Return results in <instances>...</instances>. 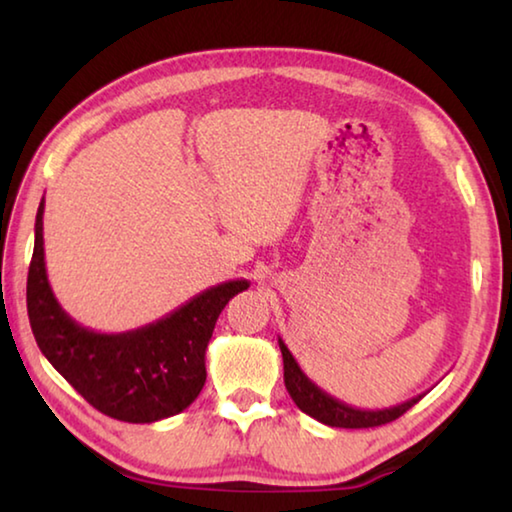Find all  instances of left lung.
Returning <instances> with one entry per match:
<instances>
[{
  "instance_id": "8db88e82",
  "label": "left lung",
  "mask_w": 512,
  "mask_h": 512,
  "mask_svg": "<svg viewBox=\"0 0 512 512\" xmlns=\"http://www.w3.org/2000/svg\"><path fill=\"white\" fill-rule=\"evenodd\" d=\"M277 343H280L282 361H284V386H287L291 400L296 402V406L302 413L311 415V418L327 424V427H341V429L379 427V424L397 420L424 397V393L415 395L411 400L391 406V409H377V411L354 409V406L339 402L336 397L320 391L314 381L300 370L298 361L293 359V354L289 352L287 345H284V341L277 339Z\"/></svg>"
}]
</instances>
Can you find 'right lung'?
<instances>
[{
  "instance_id": "1",
  "label": "right lung",
  "mask_w": 512,
  "mask_h": 512,
  "mask_svg": "<svg viewBox=\"0 0 512 512\" xmlns=\"http://www.w3.org/2000/svg\"><path fill=\"white\" fill-rule=\"evenodd\" d=\"M45 198L27 277L29 323L40 352L94 409L121 422H158L185 411L205 384V350L230 298L250 287L230 280L198 293L151 325L101 334L76 323L49 287L42 239Z\"/></svg>"
}]
</instances>
